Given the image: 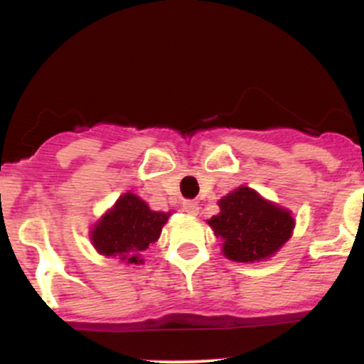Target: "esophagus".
Masks as SVG:
<instances>
[{
  "label": "esophagus",
  "instance_id": "34e87169",
  "mask_svg": "<svg viewBox=\"0 0 364 364\" xmlns=\"http://www.w3.org/2000/svg\"><path fill=\"white\" fill-rule=\"evenodd\" d=\"M183 209H185L186 213H188V215H192V216H197L199 215V204L197 203H193V200H185V203H183Z\"/></svg>",
  "mask_w": 364,
  "mask_h": 364
}]
</instances>
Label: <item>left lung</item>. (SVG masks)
<instances>
[{
	"instance_id": "1",
	"label": "left lung",
	"mask_w": 364,
	"mask_h": 364,
	"mask_svg": "<svg viewBox=\"0 0 364 364\" xmlns=\"http://www.w3.org/2000/svg\"><path fill=\"white\" fill-rule=\"evenodd\" d=\"M220 213L208 220L222 253L234 262H262L292 236L296 220L287 208L264 199L250 186H240L218 200Z\"/></svg>"
}]
</instances>
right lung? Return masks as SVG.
Returning <instances> with one entry per match:
<instances>
[{"label":"right lung","instance_id":"right-lung-1","mask_svg":"<svg viewBox=\"0 0 364 364\" xmlns=\"http://www.w3.org/2000/svg\"><path fill=\"white\" fill-rule=\"evenodd\" d=\"M171 211H153L135 193L127 192L97 220L90 241L100 255L124 264H142V252L159 241Z\"/></svg>","mask_w":364,"mask_h":364}]
</instances>
